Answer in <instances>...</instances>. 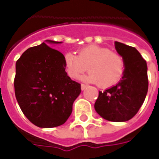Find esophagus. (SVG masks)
I'll return each instance as SVG.
<instances>
[{
	"instance_id": "34e87169",
	"label": "esophagus",
	"mask_w": 159,
	"mask_h": 159,
	"mask_svg": "<svg viewBox=\"0 0 159 159\" xmlns=\"http://www.w3.org/2000/svg\"><path fill=\"white\" fill-rule=\"evenodd\" d=\"M87 87V85H85V84H81V89H82V91H83V90L86 89V87Z\"/></svg>"
}]
</instances>
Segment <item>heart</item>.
<instances>
[{"mask_svg": "<svg viewBox=\"0 0 159 159\" xmlns=\"http://www.w3.org/2000/svg\"><path fill=\"white\" fill-rule=\"evenodd\" d=\"M66 72L76 79L87 69L90 72L82 79L97 83L102 88L116 85L125 72V60L120 53L108 48L92 44L78 51V55L67 53L64 55Z\"/></svg>", "mask_w": 159, "mask_h": 159, "instance_id": "obj_1", "label": "heart"}]
</instances>
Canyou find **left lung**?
<instances>
[{
	"instance_id": "obj_1",
	"label": "left lung",
	"mask_w": 159,
	"mask_h": 159,
	"mask_svg": "<svg viewBox=\"0 0 159 159\" xmlns=\"http://www.w3.org/2000/svg\"><path fill=\"white\" fill-rule=\"evenodd\" d=\"M115 46L125 60V72L116 86L99 92L94 107L106 120L124 122L135 116L145 100L148 87V67L135 48L120 42H116Z\"/></svg>"
}]
</instances>
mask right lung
Wrapping results in <instances>:
<instances>
[{
    "label": "right lung",
    "instance_id": "right-lung-1",
    "mask_svg": "<svg viewBox=\"0 0 159 159\" xmlns=\"http://www.w3.org/2000/svg\"><path fill=\"white\" fill-rule=\"evenodd\" d=\"M14 86L24 115L40 128L64 124L81 93V84L72 81L65 71L63 54L45 43L28 48L17 60Z\"/></svg>",
    "mask_w": 159,
    "mask_h": 159
}]
</instances>
